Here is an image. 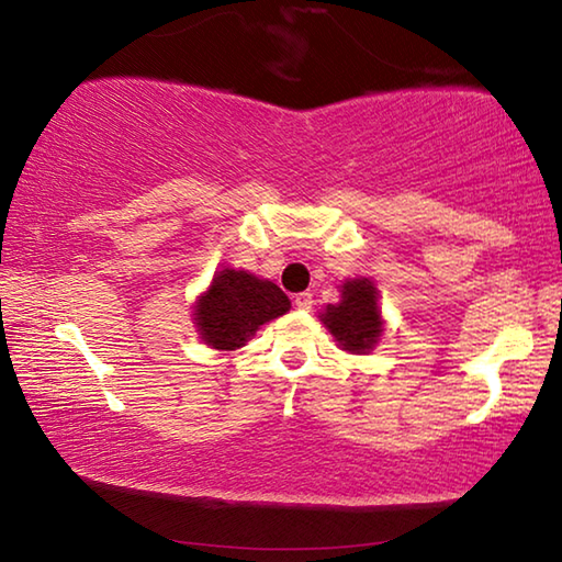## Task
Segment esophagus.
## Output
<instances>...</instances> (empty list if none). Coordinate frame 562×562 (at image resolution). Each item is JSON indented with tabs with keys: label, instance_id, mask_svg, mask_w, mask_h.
<instances>
[{
	"label": "esophagus",
	"instance_id": "esophagus-1",
	"mask_svg": "<svg viewBox=\"0 0 562 562\" xmlns=\"http://www.w3.org/2000/svg\"><path fill=\"white\" fill-rule=\"evenodd\" d=\"M312 292H300L294 294V304H297V310H312Z\"/></svg>",
	"mask_w": 562,
	"mask_h": 562
}]
</instances>
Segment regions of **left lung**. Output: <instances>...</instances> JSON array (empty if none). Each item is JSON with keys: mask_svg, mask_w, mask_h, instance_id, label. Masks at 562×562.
I'll use <instances>...</instances> for the list:
<instances>
[{"mask_svg": "<svg viewBox=\"0 0 562 562\" xmlns=\"http://www.w3.org/2000/svg\"><path fill=\"white\" fill-rule=\"evenodd\" d=\"M327 329L335 335L341 349L369 351L382 335V317L376 307V288L369 280H351L341 284V302L329 304L322 315Z\"/></svg>", "mask_w": 562, "mask_h": 562, "instance_id": "obj_1", "label": "left lung"}]
</instances>
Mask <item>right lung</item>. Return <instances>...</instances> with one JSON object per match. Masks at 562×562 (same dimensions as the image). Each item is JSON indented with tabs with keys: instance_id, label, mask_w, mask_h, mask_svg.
Masks as SVG:
<instances>
[{
	"instance_id": "obj_1",
	"label": "right lung",
	"mask_w": 562,
	"mask_h": 562,
	"mask_svg": "<svg viewBox=\"0 0 562 562\" xmlns=\"http://www.w3.org/2000/svg\"><path fill=\"white\" fill-rule=\"evenodd\" d=\"M290 310V300L278 284L258 280L243 270H221L211 290L198 302L195 322L213 349H237L260 325Z\"/></svg>"
}]
</instances>
